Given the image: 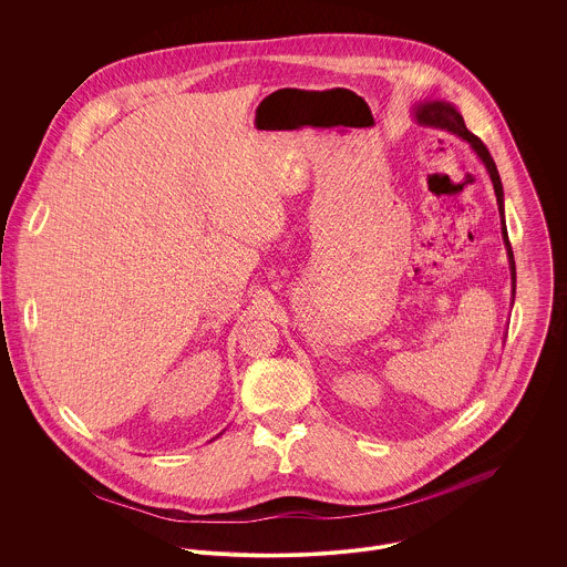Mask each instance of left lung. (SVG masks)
I'll return each mask as SVG.
<instances>
[{
  "label": "left lung",
  "mask_w": 567,
  "mask_h": 567,
  "mask_svg": "<svg viewBox=\"0 0 567 567\" xmlns=\"http://www.w3.org/2000/svg\"><path fill=\"white\" fill-rule=\"evenodd\" d=\"M412 115L421 126H434V128H443L450 131L452 135L461 137L463 142H467L472 146V151L476 153V157L483 162L486 167V174L493 183V192H495V200H497V212H499V220H502V240L506 246V257H508V268H511V281H513V297H515V259H513V250L508 243V234H506V220H504V189H502V181L497 174L495 162L491 159L485 144L465 126L463 115L458 113V109L452 102L445 100H423V102H414L412 104ZM513 306V301H511Z\"/></svg>",
  "instance_id": "obj_1"
}]
</instances>
